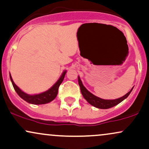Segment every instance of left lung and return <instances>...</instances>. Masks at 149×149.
Here are the masks:
<instances>
[{
    "label": "left lung",
    "mask_w": 149,
    "mask_h": 149,
    "mask_svg": "<svg viewBox=\"0 0 149 149\" xmlns=\"http://www.w3.org/2000/svg\"><path fill=\"white\" fill-rule=\"evenodd\" d=\"M78 83L79 85L80 86V89H81V92L82 95L84 98L86 100V101L89 104H91L95 107L99 108V109H109V108L113 107L117 105L118 104H119L120 102H121L123 100L127 98L128 97V95H130L131 91H132V88L131 90L129 91L127 93L125 94V95H123V97H119L118 99L115 100H104L100 98V97H97V96L94 95L93 94H92L91 93L89 92L86 88L84 86L83 84L80 79L79 77H78Z\"/></svg>",
    "instance_id": "left-lung-1"
}]
</instances>
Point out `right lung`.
<instances>
[{
    "mask_svg": "<svg viewBox=\"0 0 149 149\" xmlns=\"http://www.w3.org/2000/svg\"><path fill=\"white\" fill-rule=\"evenodd\" d=\"M66 74V71H64L63 72L62 75L59 79L56 82V84L47 90V91L42 93L40 94H36V95H29V94L26 93L24 91H22L20 88L15 84V82L12 80V78L11 77V74H10V80H11L12 85H13L14 88H15V91L21 97L23 100L26 101L27 102L31 103V104H46V103H49L52 102L53 100L55 99L58 94V90L59 86H60L61 84L63 81V79L65 77V75Z\"/></svg>",
    "mask_w": 149,
    "mask_h": 149,
    "instance_id": "obj_1",
    "label": "right lung"
}]
</instances>
